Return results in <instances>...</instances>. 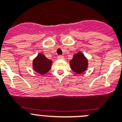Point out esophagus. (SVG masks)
Instances as JSON below:
<instances>
[{
    "label": "esophagus",
    "instance_id": "1",
    "mask_svg": "<svg viewBox=\"0 0 122 122\" xmlns=\"http://www.w3.org/2000/svg\"><path fill=\"white\" fill-rule=\"evenodd\" d=\"M57 58L59 59H64V56H61V55H60V56H58Z\"/></svg>",
    "mask_w": 122,
    "mask_h": 122
}]
</instances>
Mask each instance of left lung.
Wrapping results in <instances>:
<instances>
[{
    "mask_svg": "<svg viewBox=\"0 0 122 122\" xmlns=\"http://www.w3.org/2000/svg\"><path fill=\"white\" fill-rule=\"evenodd\" d=\"M73 71L77 74L83 73L87 70L88 62L85 56L81 52H78L73 56V59L70 62Z\"/></svg>",
    "mask_w": 122,
    "mask_h": 122,
    "instance_id": "obj_1",
    "label": "left lung"
}]
</instances>
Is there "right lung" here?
Segmentation results:
<instances>
[{"label": "right lung", "instance_id": "obj_1", "mask_svg": "<svg viewBox=\"0 0 122 122\" xmlns=\"http://www.w3.org/2000/svg\"><path fill=\"white\" fill-rule=\"evenodd\" d=\"M52 61L42 54H39L33 60V70L41 74H45L49 71L51 68Z\"/></svg>", "mask_w": 122, "mask_h": 122}]
</instances>
